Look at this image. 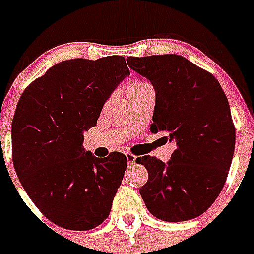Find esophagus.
Listing matches in <instances>:
<instances>
[{
	"label": "esophagus",
	"mask_w": 254,
	"mask_h": 254,
	"mask_svg": "<svg viewBox=\"0 0 254 254\" xmlns=\"http://www.w3.org/2000/svg\"><path fill=\"white\" fill-rule=\"evenodd\" d=\"M127 163H130V165H133V163L135 162V159H137V157L131 154V153H127Z\"/></svg>",
	"instance_id": "esophagus-1"
}]
</instances>
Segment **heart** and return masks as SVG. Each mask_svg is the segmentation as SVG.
Masks as SVG:
<instances>
[{
  "label": "heart",
  "instance_id": "heart-1",
  "mask_svg": "<svg viewBox=\"0 0 254 254\" xmlns=\"http://www.w3.org/2000/svg\"><path fill=\"white\" fill-rule=\"evenodd\" d=\"M145 85H149V84H146V83H131V84L129 85V91H130V89H135V88L145 87Z\"/></svg>",
  "mask_w": 254,
  "mask_h": 254
}]
</instances>
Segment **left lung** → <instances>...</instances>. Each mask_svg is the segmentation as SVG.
I'll use <instances>...</instances> for the list:
<instances>
[{
    "label": "left lung",
    "mask_w": 254,
    "mask_h": 254,
    "mask_svg": "<svg viewBox=\"0 0 254 254\" xmlns=\"http://www.w3.org/2000/svg\"><path fill=\"white\" fill-rule=\"evenodd\" d=\"M154 87L153 133L166 131L177 149L167 163L150 155L139 189L146 208L163 221L191 220L212 205L232 163L236 131L228 99L213 75L175 54L127 59Z\"/></svg>",
    "instance_id": "8db88e82"
}]
</instances>
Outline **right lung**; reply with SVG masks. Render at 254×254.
<instances>
[{
	"instance_id": "right-lung-1",
	"label": "right lung",
	"mask_w": 254,
	"mask_h": 254,
	"mask_svg": "<svg viewBox=\"0 0 254 254\" xmlns=\"http://www.w3.org/2000/svg\"><path fill=\"white\" fill-rule=\"evenodd\" d=\"M125 58L69 59L53 65L22 93L11 124L15 173L39 211L72 231L100 225L111 212L127 159L97 158L83 147L104 104L127 76Z\"/></svg>"
}]
</instances>
